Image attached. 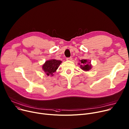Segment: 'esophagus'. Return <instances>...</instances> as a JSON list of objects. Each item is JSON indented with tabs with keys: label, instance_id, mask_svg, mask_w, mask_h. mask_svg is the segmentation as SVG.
Returning <instances> with one entry per match:
<instances>
[{
	"label": "esophagus",
	"instance_id": "esophagus-1",
	"mask_svg": "<svg viewBox=\"0 0 129 129\" xmlns=\"http://www.w3.org/2000/svg\"><path fill=\"white\" fill-rule=\"evenodd\" d=\"M72 60V57H69V58H67V60L68 61H71Z\"/></svg>",
	"mask_w": 129,
	"mask_h": 129
}]
</instances>
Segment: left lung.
Returning <instances> with one entry per match:
<instances>
[{
  "mask_svg": "<svg viewBox=\"0 0 129 129\" xmlns=\"http://www.w3.org/2000/svg\"><path fill=\"white\" fill-rule=\"evenodd\" d=\"M80 61V63H78L79 65H80V68L82 70L85 71H89L90 69L92 68V65L91 64V61H89V60L87 59H82Z\"/></svg>",
  "mask_w": 129,
  "mask_h": 129,
  "instance_id": "8db88e82",
  "label": "left lung"
}]
</instances>
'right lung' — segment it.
Returning <instances> with one entry per match:
<instances>
[{
    "label": "right lung",
    "mask_w": 129,
    "mask_h": 129,
    "mask_svg": "<svg viewBox=\"0 0 129 129\" xmlns=\"http://www.w3.org/2000/svg\"><path fill=\"white\" fill-rule=\"evenodd\" d=\"M61 62V61L56 59H49L46 60L42 65V69L47 76H53L54 75L53 73L56 71Z\"/></svg>",
    "instance_id": "right-lung-1"
}]
</instances>
